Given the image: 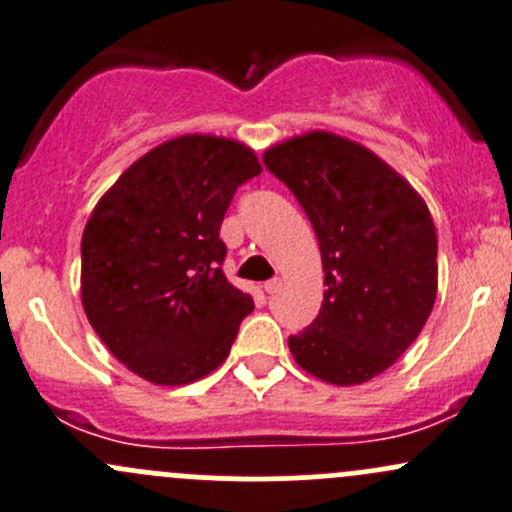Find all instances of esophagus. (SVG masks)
<instances>
[{
    "label": "esophagus",
    "instance_id": "34e87169",
    "mask_svg": "<svg viewBox=\"0 0 512 512\" xmlns=\"http://www.w3.org/2000/svg\"><path fill=\"white\" fill-rule=\"evenodd\" d=\"M282 289V280L280 277H272V280L265 282V292L267 294H277Z\"/></svg>",
    "mask_w": 512,
    "mask_h": 512
}]
</instances>
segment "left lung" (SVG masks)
<instances>
[{
	"label": "left lung",
	"instance_id": "left-lung-1",
	"mask_svg": "<svg viewBox=\"0 0 512 512\" xmlns=\"http://www.w3.org/2000/svg\"><path fill=\"white\" fill-rule=\"evenodd\" d=\"M262 163L292 190L322 252L324 302L289 352L317 379L364 384L414 344L436 302L431 213L384 160L334 133L292 138Z\"/></svg>",
	"mask_w": 512,
	"mask_h": 512
}]
</instances>
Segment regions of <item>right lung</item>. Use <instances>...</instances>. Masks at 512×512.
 I'll return each instance as SVG.
<instances>
[{"mask_svg":"<svg viewBox=\"0 0 512 512\" xmlns=\"http://www.w3.org/2000/svg\"><path fill=\"white\" fill-rule=\"evenodd\" d=\"M262 168L242 143L180 136L138 158L81 237L86 317L121 364L158 386L218 369L255 309L227 282L220 225Z\"/></svg>","mask_w":512,"mask_h":512,"instance_id":"obj_1","label":"right lung"}]
</instances>
